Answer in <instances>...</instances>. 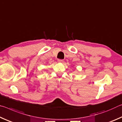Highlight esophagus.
I'll return each instance as SVG.
<instances>
[{
	"label": "esophagus",
	"mask_w": 122,
	"mask_h": 122,
	"mask_svg": "<svg viewBox=\"0 0 122 122\" xmlns=\"http://www.w3.org/2000/svg\"><path fill=\"white\" fill-rule=\"evenodd\" d=\"M57 61H58L59 62H63V60H61V59H58V60H57Z\"/></svg>",
	"instance_id": "1"
}]
</instances>
